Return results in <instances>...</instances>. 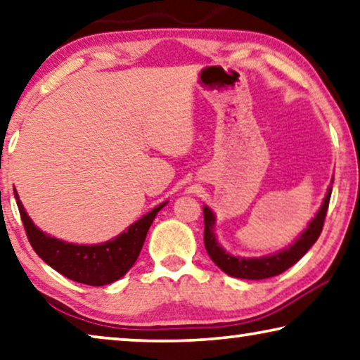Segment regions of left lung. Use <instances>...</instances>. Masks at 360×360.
<instances>
[{
    "label": "left lung",
    "mask_w": 360,
    "mask_h": 360,
    "mask_svg": "<svg viewBox=\"0 0 360 360\" xmlns=\"http://www.w3.org/2000/svg\"><path fill=\"white\" fill-rule=\"evenodd\" d=\"M330 197L331 189L326 192V197L323 203H321L319 213L315 214V218L309 223L307 229L299 236L296 243L289 245L288 249L278 252V254L262 257V259H245V257H234L231 254H228V252L217 243V238H214L213 212L208 207H203V223H205L203 243H205L208 255H210V259L217 264V266H219L224 273H228L229 276L234 278H243V280H265V278L280 275V273L286 271L289 266H292L296 262L302 259L305 252L317 243L321 229H323Z\"/></svg>",
    "instance_id": "left-lung-1"
}]
</instances>
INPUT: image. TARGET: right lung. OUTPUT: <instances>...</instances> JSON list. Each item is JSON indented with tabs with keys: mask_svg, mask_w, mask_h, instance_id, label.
Returning <instances> with one entry per match:
<instances>
[{
	"mask_svg": "<svg viewBox=\"0 0 360 360\" xmlns=\"http://www.w3.org/2000/svg\"><path fill=\"white\" fill-rule=\"evenodd\" d=\"M14 197L18 202L27 238L37 255L63 276L72 281L89 284V286H105V284L115 283L131 270L141 254L143 243H146L150 224L153 223L157 213L166 205L165 202L162 205L155 207L152 212L143 214L139 221L131 224L127 231L108 243L79 245L64 243L61 239L51 238L50 234L40 231L29 218V214L25 213L18 192H14Z\"/></svg>",
	"mask_w": 360,
	"mask_h": 360,
	"instance_id": "obj_1",
	"label": "right lung"
}]
</instances>
